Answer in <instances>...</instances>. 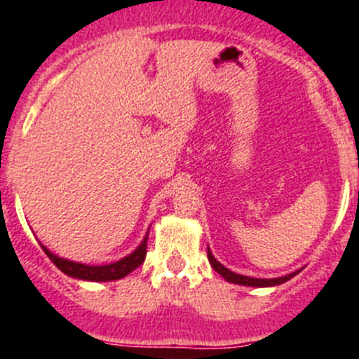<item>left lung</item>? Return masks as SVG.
<instances>
[{
    "instance_id": "obj_1",
    "label": "left lung",
    "mask_w": 359,
    "mask_h": 359,
    "mask_svg": "<svg viewBox=\"0 0 359 359\" xmlns=\"http://www.w3.org/2000/svg\"><path fill=\"white\" fill-rule=\"evenodd\" d=\"M208 257H209V263H211V266L215 268V272H218L219 276L227 280V283L241 284V286H252V288H268V286H279V284L286 283V280H290L292 277H295L297 273L300 272V270H297V272H292L284 277H276V279H256V277L241 276V273H236V272H232V270H229V268H225L224 264L219 263V261H216V257L212 256V252L209 250V247H208Z\"/></svg>"
}]
</instances>
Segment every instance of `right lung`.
Returning a JSON list of instances; mask_svg holds the SVG:
<instances>
[{
    "mask_svg": "<svg viewBox=\"0 0 359 359\" xmlns=\"http://www.w3.org/2000/svg\"><path fill=\"white\" fill-rule=\"evenodd\" d=\"M147 241H148V232L134 252H130L128 256L121 257V259L109 264L76 263V261H69V259H64V257H59L57 254H53L50 248L44 247L43 243H41V247H43V250L46 252V256L53 261L55 266L59 268L60 272L66 273V276L73 277V279H80V280L107 283V280L123 279V277H127L132 270H135V268L143 264L144 257H147Z\"/></svg>",
    "mask_w": 359,
    "mask_h": 359,
    "instance_id": "add662e5",
    "label": "right lung"
}]
</instances>
